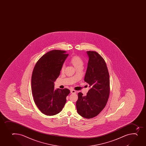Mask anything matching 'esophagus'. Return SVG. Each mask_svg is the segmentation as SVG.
Here are the masks:
<instances>
[{
    "instance_id": "1",
    "label": "esophagus",
    "mask_w": 146,
    "mask_h": 146,
    "mask_svg": "<svg viewBox=\"0 0 146 146\" xmlns=\"http://www.w3.org/2000/svg\"><path fill=\"white\" fill-rule=\"evenodd\" d=\"M71 93H76V91L75 90H71L70 91Z\"/></svg>"
}]
</instances>
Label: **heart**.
I'll use <instances>...</instances> for the list:
<instances>
[{"instance_id":"obj_1","label":"heart","mask_w":146,"mask_h":146,"mask_svg":"<svg viewBox=\"0 0 146 146\" xmlns=\"http://www.w3.org/2000/svg\"><path fill=\"white\" fill-rule=\"evenodd\" d=\"M70 62L76 68H78V67H80V66L82 67L83 64H84V62H83V59L80 56H77V55L74 56L71 58L70 59ZM64 69H65V65H63L61 66V71H63Z\"/></svg>"}]
</instances>
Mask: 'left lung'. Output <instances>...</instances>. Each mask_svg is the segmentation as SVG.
I'll use <instances>...</instances> for the list:
<instances>
[{"label":"left lung","mask_w":146,"mask_h":146,"mask_svg":"<svg viewBox=\"0 0 146 146\" xmlns=\"http://www.w3.org/2000/svg\"><path fill=\"white\" fill-rule=\"evenodd\" d=\"M88 60L84 81L90 88L87 95L78 93L77 111L86 118H91L100 114L105 107L110 92V76L103 58L96 51H87Z\"/></svg>","instance_id":"8db88e82"}]
</instances>
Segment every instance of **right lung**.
<instances>
[{
  "label": "right lung",
  "mask_w": 146,
  "mask_h": 146,
  "mask_svg": "<svg viewBox=\"0 0 146 146\" xmlns=\"http://www.w3.org/2000/svg\"><path fill=\"white\" fill-rule=\"evenodd\" d=\"M68 56L65 51H50L40 58L34 68L31 78L34 100L41 112L46 115H55L61 112L70 92L67 88L54 89V82Z\"/></svg>",
  "instance_id": "obj_1"
}]
</instances>
